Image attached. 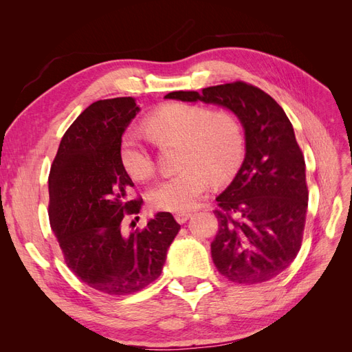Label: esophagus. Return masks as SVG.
Returning <instances> with one entry per match:
<instances>
[{"mask_svg":"<svg viewBox=\"0 0 352 352\" xmlns=\"http://www.w3.org/2000/svg\"><path fill=\"white\" fill-rule=\"evenodd\" d=\"M190 217V212H176L175 214V219L177 223H180V225H184V223Z\"/></svg>","mask_w":352,"mask_h":352,"instance_id":"34e87169","label":"esophagus"}]
</instances>
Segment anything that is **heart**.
Here are the masks:
<instances>
[{
    "label": "heart",
    "mask_w": 352,
    "mask_h": 352,
    "mask_svg": "<svg viewBox=\"0 0 352 352\" xmlns=\"http://www.w3.org/2000/svg\"><path fill=\"white\" fill-rule=\"evenodd\" d=\"M144 129L158 145L179 142L177 167L150 192V202L164 211L184 212L198 206L210 188L235 175L243 157V133L230 110H211L202 104L170 102L155 109ZM120 162L131 177L146 180L154 175V158L142 135L126 132L120 144Z\"/></svg>",
    "instance_id": "heart-1"
}]
</instances>
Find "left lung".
Returning a JSON list of instances; mask_svg holds the SVG:
<instances>
[{
    "label": "left lung",
    "instance_id": "1",
    "mask_svg": "<svg viewBox=\"0 0 352 352\" xmlns=\"http://www.w3.org/2000/svg\"><path fill=\"white\" fill-rule=\"evenodd\" d=\"M164 98L219 104L239 117L247 153L233 182L216 198L219 229L211 257L230 282L255 285L276 278L301 248L308 207L305 160L283 109L242 80Z\"/></svg>",
    "mask_w": 352,
    "mask_h": 352
}]
</instances>
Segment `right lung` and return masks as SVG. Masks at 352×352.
Returning a JSON list of instances; mask_svg holds the SVG:
<instances>
[{
	"label": "right lung",
	"mask_w": 352,
	"mask_h": 352,
	"mask_svg": "<svg viewBox=\"0 0 352 352\" xmlns=\"http://www.w3.org/2000/svg\"><path fill=\"white\" fill-rule=\"evenodd\" d=\"M140 111L132 97L92 102L63 135L48 176V216L67 267L92 289L129 295L162 274L180 229L167 211L124 235L142 198L120 162L122 135Z\"/></svg>",
	"instance_id": "obj_1"
}]
</instances>
